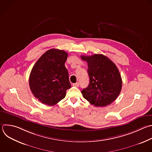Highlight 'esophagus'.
<instances>
[{
  "mask_svg": "<svg viewBox=\"0 0 152 152\" xmlns=\"http://www.w3.org/2000/svg\"><path fill=\"white\" fill-rule=\"evenodd\" d=\"M73 86H76V87H79V82H77V83H73Z\"/></svg>",
  "mask_w": 152,
  "mask_h": 152,
  "instance_id": "obj_1",
  "label": "esophagus"
}]
</instances>
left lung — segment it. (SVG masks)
<instances>
[{"mask_svg":"<svg viewBox=\"0 0 152 152\" xmlns=\"http://www.w3.org/2000/svg\"><path fill=\"white\" fill-rule=\"evenodd\" d=\"M88 63L89 83L81 91L83 96L95 107L110 104L119 96L122 86L121 76L115 64L106 56H81Z\"/></svg>","mask_w":152,"mask_h":152,"instance_id":"1","label":"left lung"}]
</instances>
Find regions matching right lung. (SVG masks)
Instances as JSON below:
<instances>
[{
	"mask_svg": "<svg viewBox=\"0 0 152 152\" xmlns=\"http://www.w3.org/2000/svg\"><path fill=\"white\" fill-rule=\"evenodd\" d=\"M68 54L63 50L51 49L36 61L29 77L32 94L46 105L53 106L63 99L71 88L69 72L64 63Z\"/></svg>",
	"mask_w": 152,
	"mask_h": 152,
	"instance_id": "add662e5",
	"label": "right lung"
}]
</instances>
